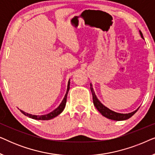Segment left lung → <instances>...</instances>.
Wrapping results in <instances>:
<instances>
[{"label": "left lung", "instance_id": "8db88e82", "mask_svg": "<svg viewBox=\"0 0 155 155\" xmlns=\"http://www.w3.org/2000/svg\"><path fill=\"white\" fill-rule=\"evenodd\" d=\"M140 34L141 37L144 39L143 37V33L141 32V31L140 30ZM90 90L91 92H92V97H93V103H94V106L97 108V109L99 111V113L101 114V115L105 116L109 119H111V120H126L128 119L129 118H130L131 116L134 115V114L136 113V111L138 110V109L135 110V111L131 112V113H128V114H120V113H117V112H115L114 111H111V109H109V108L106 107L105 106H104L102 104H101L97 97L95 94V93L94 92V90H93L92 85V84L90 83Z\"/></svg>", "mask_w": 155, "mask_h": 155}]
</instances>
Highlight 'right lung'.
I'll return each instance as SVG.
<instances>
[{
  "label": "right lung",
  "instance_id": "add662e5",
  "mask_svg": "<svg viewBox=\"0 0 155 155\" xmlns=\"http://www.w3.org/2000/svg\"><path fill=\"white\" fill-rule=\"evenodd\" d=\"M69 89H70V80H69V81H68V84L66 93H65V95L64 98H63V99L62 102L61 103V104L59 105L58 107H57L56 109L54 110V111H51L49 114H45V115L37 116V115H32V114L26 113V112L23 111H22V110L20 109V111L22 112V113L24 114V115L28 116V117L31 118H33V119H35V120H50V119H52V118H55V117H56V116H58L61 113H62V111H63V109H65V104H66L67 96H68V93Z\"/></svg>",
  "mask_w": 155,
  "mask_h": 155
}]
</instances>
